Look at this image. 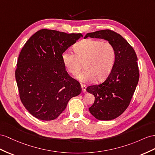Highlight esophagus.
Masks as SVG:
<instances>
[{
  "instance_id": "34e87169",
  "label": "esophagus",
  "mask_w": 155,
  "mask_h": 155,
  "mask_svg": "<svg viewBox=\"0 0 155 155\" xmlns=\"http://www.w3.org/2000/svg\"><path fill=\"white\" fill-rule=\"evenodd\" d=\"M81 88H82V92L84 93L86 92V86L84 84H81Z\"/></svg>"
}]
</instances>
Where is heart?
I'll use <instances>...</instances> for the list:
<instances>
[{"label": "heart", "instance_id": "1", "mask_svg": "<svg viewBox=\"0 0 155 155\" xmlns=\"http://www.w3.org/2000/svg\"><path fill=\"white\" fill-rule=\"evenodd\" d=\"M74 53L66 51L62 61L66 69L73 75L77 74L84 64L83 72L77 78L82 82L100 81L111 71L116 57L115 48L111 42L87 38L77 42L73 47Z\"/></svg>", "mask_w": 155, "mask_h": 155}]
</instances>
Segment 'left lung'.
<instances>
[{
	"mask_svg": "<svg viewBox=\"0 0 155 155\" xmlns=\"http://www.w3.org/2000/svg\"><path fill=\"white\" fill-rule=\"evenodd\" d=\"M88 37L105 39L115 48V61L107 78L101 84L86 88L95 97L90 113L97 120H113L125 111L136 90L140 78L137 55L130 44L113 31L88 33L84 38Z\"/></svg>",
	"mask_w": 155,
	"mask_h": 155,
	"instance_id": "obj_1",
	"label": "left lung"
}]
</instances>
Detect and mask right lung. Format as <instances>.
Wrapping results in <instances>:
<instances>
[{
    "mask_svg": "<svg viewBox=\"0 0 155 155\" xmlns=\"http://www.w3.org/2000/svg\"><path fill=\"white\" fill-rule=\"evenodd\" d=\"M82 37L81 33L43 29L22 48L15 80L22 104L33 117L54 120L65 109L70 99L81 94L80 83L67 73L62 54Z\"/></svg>",
    "mask_w": 155,
    "mask_h": 155,
    "instance_id": "add662e5",
    "label": "right lung"
}]
</instances>
